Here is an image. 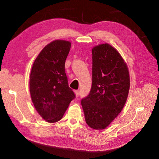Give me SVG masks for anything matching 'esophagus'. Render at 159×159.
Segmentation results:
<instances>
[{
    "instance_id": "34e87169",
    "label": "esophagus",
    "mask_w": 159,
    "mask_h": 159,
    "mask_svg": "<svg viewBox=\"0 0 159 159\" xmlns=\"http://www.w3.org/2000/svg\"><path fill=\"white\" fill-rule=\"evenodd\" d=\"M74 93H75V95H76V96L77 97H79V95H80V93H79V90H75L74 91Z\"/></svg>"
}]
</instances>
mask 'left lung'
Here are the masks:
<instances>
[{"label":"left lung","instance_id":"obj_1","mask_svg":"<svg viewBox=\"0 0 159 159\" xmlns=\"http://www.w3.org/2000/svg\"><path fill=\"white\" fill-rule=\"evenodd\" d=\"M93 83L81 99L86 123L95 130L106 128L119 114L127 100L130 76L119 52L108 43L92 50Z\"/></svg>","mask_w":159,"mask_h":159}]
</instances>
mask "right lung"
<instances>
[{
  "label": "right lung",
  "instance_id": "obj_1",
  "mask_svg": "<svg viewBox=\"0 0 159 159\" xmlns=\"http://www.w3.org/2000/svg\"><path fill=\"white\" fill-rule=\"evenodd\" d=\"M71 45L62 40L51 42L39 53L31 69L29 88L32 102L40 116L49 123L59 121L76 98L65 73Z\"/></svg>",
  "mask_w": 159,
  "mask_h": 159
}]
</instances>
